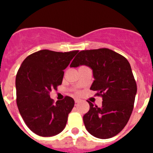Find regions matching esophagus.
Listing matches in <instances>:
<instances>
[{"mask_svg":"<svg viewBox=\"0 0 153 153\" xmlns=\"http://www.w3.org/2000/svg\"><path fill=\"white\" fill-rule=\"evenodd\" d=\"M74 101H75V102L76 103H78V102H79V99H75V100H74Z\"/></svg>","mask_w":153,"mask_h":153,"instance_id":"esophagus-1","label":"esophagus"}]
</instances>
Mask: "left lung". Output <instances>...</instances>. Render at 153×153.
<instances>
[{
	"instance_id": "1",
	"label": "left lung",
	"mask_w": 153,
	"mask_h": 153,
	"mask_svg": "<svg viewBox=\"0 0 153 153\" xmlns=\"http://www.w3.org/2000/svg\"><path fill=\"white\" fill-rule=\"evenodd\" d=\"M82 65L93 70L90 90L98 91L102 106L89 102L90 110L83 116L86 130L99 139H109L123 130L134 106L137 86L129 61L112 50L101 48L82 51L70 67Z\"/></svg>"
}]
</instances>
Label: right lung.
Here are the masks:
<instances>
[{
  "label": "right lung",
  "mask_w": 153,
  "mask_h": 153,
  "mask_svg": "<svg viewBox=\"0 0 153 153\" xmlns=\"http://www.w3.org/2000/svg\"><path fill=\"white\" fill-rule=\"evenodd\" d=\"M77 53L41 50L28 56L19 68L15 81L17 107L35 134L51 137L64 129L74 99L66 97L54 104L50 93L61 85L63 70Z\"/></svg>",
  "instance_id": "add662e5"
}]
</instances>
